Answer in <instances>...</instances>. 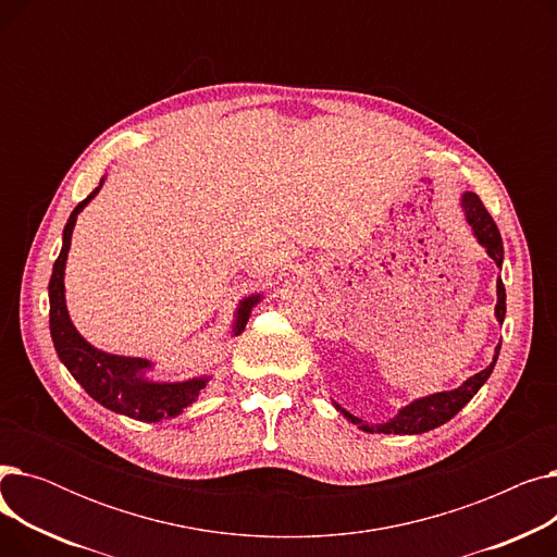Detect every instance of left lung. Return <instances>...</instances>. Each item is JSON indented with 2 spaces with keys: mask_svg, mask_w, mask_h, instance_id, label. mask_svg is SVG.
<instances>
[{
  "mask_svg": "<svg viewBox=\"0 0 557 557\" xmlns=\"http://www.w3.org/2000/svg\"><path fill=\"white\" fill-rule=\"evenodd\" d=\"M460 205H462V212H465L467 223L472 225V232H474L476 242L485 248L487 257L496 263V267L502 269V263H504L502 234H499V227H496V223L492 221V216L487 214V210L483 208L481 198L474 191H465L460 196ZM494 315H496V320H499V323H504V318H506V288H504L502 277L496 280V307H494ZM499 349H502V343L494 347L492 363L485 370H481L474 376L467 379V382H462L458 388L443 391V393H433V395L413 399L411 404H406L404 408H399L395 418H391V420H386L382 424L363 422L361 418L347 413L345 408L341 404H336V401H334V406H336L338 413H343L345 420L357 424L366 433H395V435L426 433L431 429H437L441 424L449 422L460 411V408L481 391V386L487 382L492 370H494L496 359H499Z\"/></svg>",
  "mask_w": 557,
  "mask_h": 557,
  "instance_id": "left-lung-1",
  "label": "left lung"
}]
</instances>
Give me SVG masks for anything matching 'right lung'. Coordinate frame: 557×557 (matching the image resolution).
Returning <instances> with one entry per match:
<instances>
[{
  "label": "right lung",
  "instance_id": "1",
  "mask_svg": "<svg viewBox=\"0 0 557 557\" xmlns=\"http://www.w3.org/2000/svg\"><path fill=\"white\" fill-rule=\"evenodd\" d=\"M103 181L106 178H101L99 187L76 205L63 230V248H61V255H58V259L53 261V273L49 280L51 341L58 352V359L65 363V368L85 388V393L92 399H97L101 406L110 408L114 413L141 420V422L169 420V418L181 416L187 406H191L198 399L200 391L208 386L210 376H194V379H185V382H153V379L146 376V372L153 368L149 359L110 355L90 345L78 334L67 311L65 263L72 246V232L76 225V216L83 212L85 205L99 194V189L103 187ZM261 298H263L261 294H255L239 302L237 311H234V323H232L234 336H239L246 330L250 311L255 305L261 302Z\"/></svg>",
  "mask_w": 557,
  "mask_h": 557
}]
</instances>
